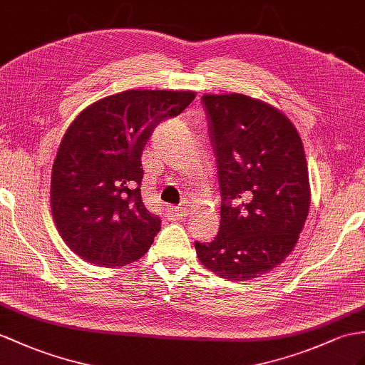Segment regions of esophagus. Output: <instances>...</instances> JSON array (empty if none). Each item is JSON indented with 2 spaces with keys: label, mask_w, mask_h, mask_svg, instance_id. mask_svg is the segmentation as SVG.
Masks as SVG:
<instances>
[{
  "label": "esophagus",
  "mask_w": 365,
  "mask_h": 365,
  "mask_svg": "<svg viewBox=\"0 0 365 365\" xmlns=\"http://www.w3.org/2000/svg\"><path fill=\"white\" fill-rule=\"evenodd\" d=\"M187 212L189 210L185 209L184 206H176V207L170 206L167 209V215L170 220H182L185 215H187Z\"/></svg>",
  "instance_id": "esophagus-1"
}]
</instances>
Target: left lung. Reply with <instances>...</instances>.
<instances>
[{
  "label": "left lung",
  "mask_w": 365,
  "mask_h": 365,
  "mask_svg": "<svg viewBox=\"0 0 365 365\" xmlns=\"http://www.w3.org/2000/svg\"><path fill=\"white\" fill-rule=\"evenodd\" d=\"M221 189L220 232L195 243L200 262L227 280H251L294 250L311 189L304 144L288 115L255 97L204 94Z\"/></svg>",
  "instance_id": "obj_1"
}]
</instances>
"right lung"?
<instances>
[{"mask_svg": "<svg viewBox=\"0 0 365 365\" xmlns=\"http://www.w3.org/2000/svg\"><path fill=\"white\" fill-rule=\"evenodd\" d=\"M195 97L127 90L88 105L71 122L52 164L49 202L60 237L80 259L110 268L150 250L161 220L142 202V150L158 123Z\"/></svg>", "mask_w": 365, "mask_h": 365, "instance_id": "1", "label": "right lung"}]
</instances>
